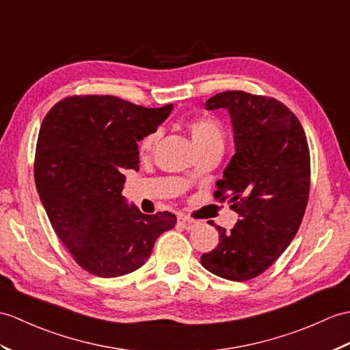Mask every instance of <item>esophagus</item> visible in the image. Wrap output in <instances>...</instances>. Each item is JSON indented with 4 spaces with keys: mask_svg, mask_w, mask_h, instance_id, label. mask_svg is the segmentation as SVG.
<instances>
[{
    "mask_svg": "<svg viewBox=\"0 0 350 350\" xmlns=\"http://www.w3.org/2000/svg\"><path fill=\"white\" fill-rule=\"evenodd\" d=\"M177 224L182 226L183 230H192L193 226H195V221H192V219H189V217H186V216H180L177 219Z\"/></svg>",
    "mask_w": 350,
    "mask_h": 350,
    "instance_id": "obj_1",
    "label": "esophagus"
}]
</instances>
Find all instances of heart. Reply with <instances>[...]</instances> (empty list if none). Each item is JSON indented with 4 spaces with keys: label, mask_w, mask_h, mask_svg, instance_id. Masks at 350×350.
<instances>
[{
    "label": "heart",
    "mask_w": 350,
    "mask_h": 350,
    "mask_svg": "<svg viewBox=\"0 0 350 350\" xmlns=\"http://www.w3.org/2000/svg\"><path fill=\"white\" fill-rule=\"evenodd\" d=\"M189 134L192 142L195 144V148L198 150H204L208 148H224V142H225V133L222 125L219 124L217 120L212 118H198L189 122L188 125ZM159 133L158 131H152L149 134H146L142 142L138 143V152L140 155L146 157L152 153V150L155 149V146L158 143Z\"/></svg>",
    "instance_id": "obj_1"
}]
</instances>
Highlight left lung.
Returning a JSON list of instances; mask_svg holds the SVG:
<instances>
[{"label": "left lung", "mask_w": 350, "mask_h": 350, "mask_svg": "<svg viewBox=\"0 0 350 350\" xmlns=\"http://www.w3.org/2000/svg\"><path fill=\"white\" fill-rule=\"evenodd\" d=\"M228 111L235 153L216 183L215 197L228 198L239 221L231 231L216 226L219 245L201 255L219 278L243 282L265 271L299 228L310 191V153L304 129L285 104L243 91L206 101Z\"/></svg>", "instance_id": "left-lung-1"}]
</instances>
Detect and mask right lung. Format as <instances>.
I'll use <instances>...</instances> for the list:
<instances>
[{
	"mask_svg": "<svg viewBox=\"0 0 350 350\" xmlns=\"http://www.w3.org/2000/svg\"><path fill=\"white\" fill-rule=\"evenodd\" d=\"M173 104L148 109L111 95L68 96L40 128L36 186L53 230L76 262L98 278L140 268L159 235L176 225L168 212L144 215L122 195L125 170H138V142Z\"/></svg>",
	"mask_w": 350,
	"mask_h": 350,
	"instance_id": "obj_1",
	"label": "right lung"
}]
</instances>
